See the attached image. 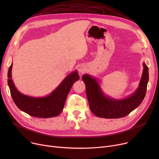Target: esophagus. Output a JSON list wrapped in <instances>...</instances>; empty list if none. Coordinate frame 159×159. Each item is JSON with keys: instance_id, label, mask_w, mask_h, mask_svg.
<instances>
[{"instance_id": "1", "label": "esophagus", "mask_w": 159, "mask_h": 159, "mask_svg": "<svg viewBox=\"0 0 159 159\" xmlns=\"http://www.w3.org/2000/svg\"><path fill=\"white\" fill-rule=\"evenodd\" d=\"M78 70H79V72L80 74L84 73L86 72V67L84 66H83V65H80L78 68Z\"/></svg>"}]
</instances>
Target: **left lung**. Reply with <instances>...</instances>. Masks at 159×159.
Segmentation results:
<instances>
[{"label":"left lung","instance_id":"obj_1","mask_svg":"<svg viewBox=\"0 0 159 159\" xmlns=\"http://www.w3.org/2000/svg\"><path fill=\"white\" fill-rule=\"evenodd\" d=\"M143 75L137 89L131 95L123 98H114L106 95L98 79L89 74L83 75L82 79L86 85V93L89 108L98 117L118 119L127 116L141 104L145 97L149 70L143 62Z\"/></svg>","mask_w":159,"mask_h":159}]
</instances>
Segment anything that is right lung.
Wrapping results in <instances>:
<instances>
[{"instance_id": "1", "label": "right lung", "mask_w": 159, "mask_h": 159, "mask_svg": "<svg viewBox=\"0 0 159 159\" xmlns=\"http://www.w3.org/2000/svg\"><path fill=\"white\" fill-rule=\"evenodd\" d=\"M13 62L7 72V84L15 104L19 109L35 117L51 118L63 110L66 100L74 83L79 80L78 71L68 74L52 92L44 97H34L21 93L15 87L12 79Z\"/></svg>"}]
</instances>
